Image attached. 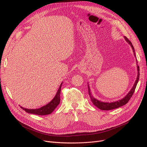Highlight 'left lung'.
<instances>
[{
	"mask_svg": "<svg viewBox=\"0 0 147 147\" xmlns=\"http://www.w3.org/2000/svg\"><path fill=\"white\" fill-rule=\"evenodd\" d=\"M124 38H125V40L130 45L131 48H132V49L133 50V52H134V56L135 57V58H136L135 51V49L134 48V46L132 45V43H131V42L128 39V38L126 36H124ZM136 64H137L138 63L137 59H136ZM136 67H137L138 75H137V78H136V79L135 80V83L134 84L133 87L132 88V89H130V90L128 92L127 94L124 98H123L122 99H121L120 100H118V101H116L111 102H102L101 101H99V100L96 99L95 98H94L93 96V95H92L91 92H90V87H89V84L88 83L89 95L90 98L91 99V101H92V103H93V104L94 105H95L97 108H98L99 109L101 110H111L117 109V108H119L120 107H121L123 105L126 104L128 102V101L130 100V98L132 96V95H133V94L134 93V92H135V88L136 87L137 83L138 82L139 78H140V67H139L138 64H137Z\"/></svg>",
	"mask_w": 147,
	"mask_h": 147,
	"instance_id": "8db88e82",
	"label": "left lung"
}]
</instances>
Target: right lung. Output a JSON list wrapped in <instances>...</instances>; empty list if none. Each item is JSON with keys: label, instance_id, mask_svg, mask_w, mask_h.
<instances>
[{"label": "right lung", "instance_id": "obj_1", "mask_svg": "<svg viewBox=\"0 0 147 147\" xmlns=\"http://www.w3.org/2000/svg\"><path fill=\"white\" fill-rule=\"evenodd\" d=\"M62 84H63V82L61 83L59 88L57 92L55 97L52 99L51 101H50L46 105H44L37 109H27L22 107H20L23 110H24L26 112L30 114L40 115L50 114L54 110L56 109V107L59 105L60 102V92H61Z\"/></svg>", "mask_w": 147, "mask_h": 147}]
</instances>
